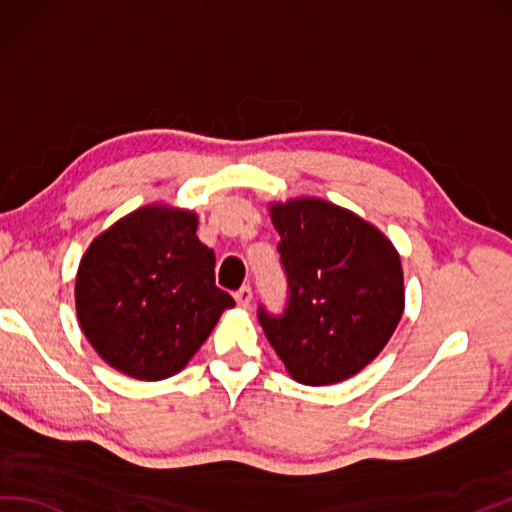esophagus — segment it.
Returning <instances> with one entry per match:
<instances>
[{"instance_id":"34e87169","label":"esophagus","mask_w":512,"mask_h":512,"mask_svg":"<svg viewBox=\"0 0 512 512\" xmlns=\"http://www.w3.org/2000/svg\"><path fill=\"white\" fill-rule=\"evenodd\" d=\"M252 298H254V295H252V287H249V285H243L241 289H238V291L234 293L236 304L243 306V309H247V306L252 304Z\"/></svg>"}]
</instances>
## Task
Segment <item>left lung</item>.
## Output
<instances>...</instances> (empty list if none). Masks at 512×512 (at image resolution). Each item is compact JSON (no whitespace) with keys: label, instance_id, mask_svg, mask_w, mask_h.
I'll return each instance as SVG.
<instances>
[{"label":"left lung","instance_id":"left-lung-1","mask_svg":"<svg viewBox=\"0 0 512 512\" xmlns=\"http://www.w3.org/2000/svg\"><path fill=\"white\" fill-rule=\"evenodd\" d=\"M287 276L280 313L258 322L293 379L344 381L388 344L405 306L401 258L377 227L320 199L271 208Z\"/></svg>","mask_w":512,"mask_h":512}]
</instances>
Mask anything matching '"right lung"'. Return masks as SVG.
I'll use <instances>...</instances> for the list:
<instances>
[{
	"instance_id": "1",
	"label": "right lung",
	"mask_w": 512,
	"mask_h": 512,
	"mask_svg": "<svg viewBox=\"0 0 512 512\" xmlns=\"http://www.w3.org/2000/svg\"><path fill=\"white\" fill-rule=\"evenodd\" d=\"M234 298L214 285V252L197 217L142 208L100 234L76 276V313L109 366L140 381L173 377Z\"/></svg>"
}]
</instances>
